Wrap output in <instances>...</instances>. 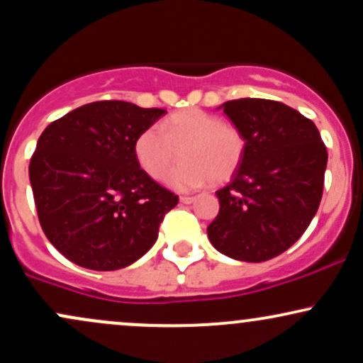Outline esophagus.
Wrapping results in <instances>:
<instances>
[{
  "label": "esophagus",
  "mask_w": 363,
  "mask_h": 363,
  "mask_svg": "<svg viewBox=\"0 0 363 363\" xmlns=\"http://www.w3.org/2000/svg\"><path fill=\"white\" fill-rule=\"evenodd\" d=\"M194 201L193 196H181V203L182 205H191Z\"/></svg>",
  "instance_id": "esophagus-1"
}]
</instances>
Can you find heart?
<instances>
[{
	"label": "heart",
	"mask_w": 363,
	"mask_h": 363,
	"mask_svg": "<svg viewBox=\"0 0 363 363\" xmlns=\"http://www.w3.org/2000/svg\"><path fill=\"white\" fill-rule=\"evenodd\" d=\"M184 148L181 164L165 182L176 191H193L208 181L230 179L242 162L245 138L234 124L201 109H184L169 116L162 126L153 124L140 133L135 155L150 177L160 179L172 167L177 150Z\"/></svg>",
	"instance_id": "heart-1"
}]
</instances>
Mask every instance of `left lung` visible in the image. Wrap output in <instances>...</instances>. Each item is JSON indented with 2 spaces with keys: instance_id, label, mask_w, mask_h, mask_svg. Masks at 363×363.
I'll use <instances>...</instances> for the list:
<instances>
[{
  "instance_id": "left-lung-1",
  "label": "left lung",
  "mask_w": 363,
  "mask_h": 363,
  "mask_svg": "<svg viewBox=\"0 0 363 363\" xmlns=\"http://www.w3.org/2000/svg\"><path fill=\"white\" fill-rule=\"evenodd\" d=\"M218 109L242 131L245 150L230 182L216 191L220 211L208 239L232 259L268 261L297 242L314 218L326 147L315 124L281 102L237 99Z\"/></svg>"
}]
</instances>
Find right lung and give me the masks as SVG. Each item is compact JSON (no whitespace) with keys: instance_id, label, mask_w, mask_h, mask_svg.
I'll list each match as a JSON object with an SVG mask.
<instances>
[{"instance_id":"obj_1","label":"right lung","mask_w":363,"mask_h":363,"mask_svg":"<svg viewBox=\"0 0 363 363\" xmlns=\"http://www.w3.org/2000/svg\"><path fill=\"white\" fill-rule=\"evenodd\" d=\"M164 109L101 101L54 121L40 135L28 177L40 227L62 256L95 272L138 261L177 205L140 169L135 141Z\"/></svg>"}]
</instances>
